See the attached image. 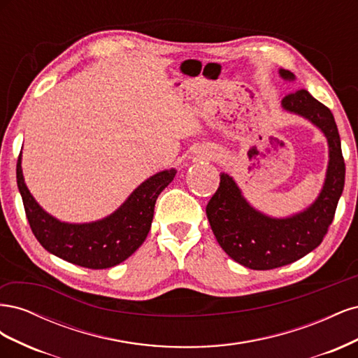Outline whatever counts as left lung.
<instances>
[{
    "instance_id": "1",
    "label": "left lung",
    "mask_w": 358,
    "mask_h": 358,
    "mask_svg": "<svg viewBox=\"0 0 358 358\" xmlns=\"http://www.w3.org/2000/svg\"><path fill=\"white\" fill-rule=\"evenodd\" d=\"M284 79L294 76L280 70ZM284 109L308 117L326 134L330 148L327 179L310 208L287 220H272L249 206L234 180L221 173L220 187L206 206L212 231L234 262L252 270L287 266L313 251L326 237L345 185V161L333 113L306 90L284 96Z\"/></svg>"
}]
</instances>
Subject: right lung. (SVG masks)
Segmentation results:
<instances>
[{
  "label": "right lung",
  "instance_id": "1",
  "mask_svg": "<svg viewBox=\"0 0 358 358\" xmlns=\"http://www.w3.org/2000/svg\"><path fill=\"white\" fill-rule=\"evenodd\" d=\"M175 169L145 180L109 218L92 224H66L52 218L29 194L17 158L16 178L29 227L40 245L69 263L86 268H109L134 254L146 239L155 201L175 178Z\"/></svg>",
  "mask_w": 358,
  "mask_h": 358
}]
</instances>
